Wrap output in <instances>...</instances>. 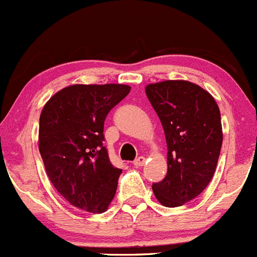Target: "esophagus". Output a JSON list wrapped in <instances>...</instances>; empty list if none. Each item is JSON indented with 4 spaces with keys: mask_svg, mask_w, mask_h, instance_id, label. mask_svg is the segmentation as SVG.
<instances>
[{
    "mask_svg": "<svg viewBox=\"0 0 257 257\" xmlns=\"http://www.w3.org/2000/svg\"><path fill=\"white\" fill-rule=\"evenodd\" d=\"M145 160L146 159L144 158V156H139V158L135 159V161H134V165H135V167H143L144 164H145Z\"/></svg>",
    "mask_w": 257,
    "mask_h": 257,
    "instance_id": "esophagus-1",
    "label": "esophagus"
}]
</instances>
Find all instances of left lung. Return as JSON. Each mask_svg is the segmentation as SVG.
Wrapping results in <instances>:
<instances>
[{
	"mask_svg": "<svg viewBox=\"0 0 257 257\" xmlns=\"http://www.w3.org/2000/svg\"><path fill=\"white\" fill-rule=\"evenodd\" d=\"M145 92L168 146L167 177L154 183L153 192L163 206H183L206 189L216 172L223 140L218 104L188 80L151 83Z\"/></svg>",
	"mask_w": 257,
	"mask_h": 257,
	"instance_id": "1",
	"label": "left lung"
}]
</instances>
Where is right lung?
<instances>
[{
    "label": "right lung",
    "mask_w": 257,
    "mask_h": 257,
    "mask_svg": "<svg viewBox=\"0 0 257 257\" xmlns=\"http://www.w3.org/2000/svg\"><path fill=\"white\" fill-rule=\"evenodd\" d=\"M126 84H74L44 106L39 151L54 188L72 206L90 213L108 208L121 169L103 146L108 112L130 93Z\"/></svg>",
    "instance_id": "obj_1"
}]
</instances>
